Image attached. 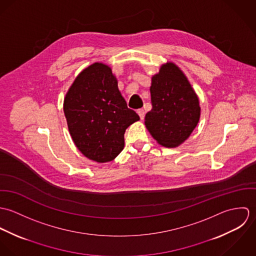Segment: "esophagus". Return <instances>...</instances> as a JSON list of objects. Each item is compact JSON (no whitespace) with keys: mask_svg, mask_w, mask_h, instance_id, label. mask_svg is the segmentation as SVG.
<instances>
[{"mask_svg":"<svg viewBox=\"0 0 256 256\" xmlns=\"http://www.w3.org/2000/svg\"><path fill=\"white\" fill-rule=\"evenodd\" d=\"M137 113L139 114V116H140V118L143 120L144 119V117H145V110H137Z\"/></svg>","mask_w":256,"mask_h":256,"instance_id":"esophagus-1","label":"esophagus"}]
</instances>
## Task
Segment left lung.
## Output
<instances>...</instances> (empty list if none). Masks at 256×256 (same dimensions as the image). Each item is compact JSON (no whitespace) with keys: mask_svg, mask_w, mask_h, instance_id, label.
Listing matches in <instances>:
<instances>
[{"mask_svg":"<svg viewBox=\"0 0 256 256\" xmlns=\"http://www.w3.org/2000/svg\"><path fill=\"white\" fill-rule=\"evenodd\" d=\"M150 92L152 108L145 117L146 129L160 145L180 146L199 122L197 94L182 71L172 62L152 76Z\"/></svg>","mask_w":256,"mask_h":256,"instance_id":"1","label":"left lung"}]
</instances>
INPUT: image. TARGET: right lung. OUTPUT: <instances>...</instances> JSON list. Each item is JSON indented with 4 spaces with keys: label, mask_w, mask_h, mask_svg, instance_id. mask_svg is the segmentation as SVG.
Returning <instances> with one entry per match:
<instances>
[{
    "label": "right lung",
    "mask_w": 256,
    "mask_h": 256,
    "mask_svg": "<svg viewBox=\"0 0 256 256\" xmlns=\"http://www.w3.org/2000/svg\"><path fill=\"white\" fill-rule=\"evenodd\" d=\"M64 113L74 145L98 162H110L121 152L126 129L140 119L128 108L115 76L102 63L78 74L65 96Z\"/></svg>",
    "instance_id": "right-lung-1"
}]
</instances>
